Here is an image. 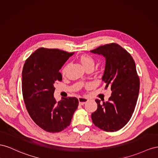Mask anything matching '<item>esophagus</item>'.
<instances>
[{"label":"esophagus","mask_w":158,"mask_h":158,"mask_svg":"<svg viewBox=\"0 0 158 158\" xmlns=\"http://www.w3.org/2000/svg\"><path fill=\"white\" fill-rule=\"evenodd\" d=\"M79 99V105H84L85 102H87L88 101V99L85 97H80L78 98Z\"/></svg>","instance_id":"obj_1"}]
</instances>
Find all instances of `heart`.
I'll use <instances>...</instances> for the list:
<instances>
[{
    "instance_id": "1",
    "label": "heart",
    "mask_w": 158,
    "mask_h": 158,
    "mask_svg": "<svg viewBox=\"0 0 158 158\" xmlns=\"http://www.w3.org/2000/svg\"><path fill=\"white\" fill-rule=\"evenodd\" d=\"M79 60L85 69L89 68L93 69L94 65V60L91 56L87 55V54H83V55H81L79 57ZM67 67H68V65H66L63 67V69L61 70V73L63 75H65L67 69Z\"/></svg>"
}]
</instances>
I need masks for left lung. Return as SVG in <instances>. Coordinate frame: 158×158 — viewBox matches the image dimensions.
I'll list each match as a JSON object with an SVG mask.
<instances>
[{
  "mask_svg": "<svg viewBox=\"0 0 158 158\" xmlns=\"http://www.w3.org/2000/svg\"><path fill=\"white\" fill-rule=\"evenodd\" d=\"M91 52L106 59L102 80L106 89L110 87L109 101L96 99L97 109L91 114L93 124L106 132L123 128L131 118L139 89V79L131 55L118 44L111 43L93 49Z\"/></svg>",
  "mask_w": 158,
  "mask_h": 158,
  "instance_id": "obj_1",
  "label": "left lung"
}]
</instances>
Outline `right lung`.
Returning a JSON list of instances; mask_svg holds the SVG:
<instances>
[{"mask_svg": "<svg viewBox=\"0 0 158 158\" xmlns=\"http://www.w3.org/2000/svg\"><path fill=\"white\" fill-rule=\"evenodd\" d=\"M73 53L40 48L24 65L22 90L26 108L34 123L46 132H59L69 127L77 109L79 100L76 97L57 102L53 97V84L62 80L60 70Z\"/></svg>", "mask_w": 158, "mask_h": 158, "instance_id": "add662e5", "label": "right lung"}]
</instances>
